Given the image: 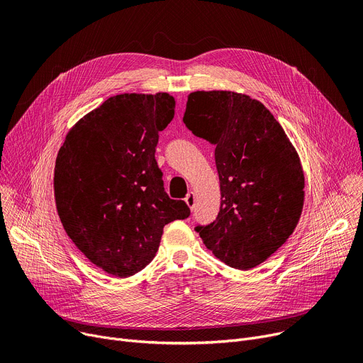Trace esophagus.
I'll return each mask as SVG.
<instances>
[{
  "label": "esophagus",
  "mask_w": 363,
  "mask_h": 363,
  "mask_svg": "<svg viewBox=\"0 0 363 363\" xmlns=\"http://www.w3.org/2000/svg\"><path fill=\"white\" fill-rule=\"evenodd\" d=\"M185 203L189 208H194V206H196V194H194V192H188V196L185 197Z\"/></svg>",
  "instance_id": "esophagus-1"
}]
</instances>
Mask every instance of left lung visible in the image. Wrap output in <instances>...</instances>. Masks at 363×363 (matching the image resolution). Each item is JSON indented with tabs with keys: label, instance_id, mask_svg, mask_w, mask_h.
<instances>
[{
	"label": "left lung",
	"instance_id": "left-lung-1",
	"mask_svg": "<svg viewBox=\"0 0 363 363\" xmlns=\"http://www.w3.org/2000/svg\"><path fill=\"white\" fill-rule=\"evenodd\" d=\"M184 124L216 146L220 181L219 214L196 230L229 267L254 269L299 222L305 197L299 156L272 112L247 94L192 91Z\"/></svg>",
	"mask_w": 363,
	"mask_h": 363
}]
</instances>
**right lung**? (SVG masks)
Listing matches in <instances>:
<instances>
[{
    "label": "right lung",
    "mask_w": 363,
    "mask_h": 363,
    "mask_svg": "<svg viewBox=\"0 0 363 363\" xmlns=\"http://www.w3.org/2000/svg\"><path fill=\"white\" fill-rule=\"evenodd\" d=\"M175 115L167 93H124L106 99L69 130L55 163L61 223L99 269L130 277L155 258L164 225L186 219L171 200L155 159L159 131Z\"/></svg>",
    "instance_id": "right-lung-1"
}]
</instances>
